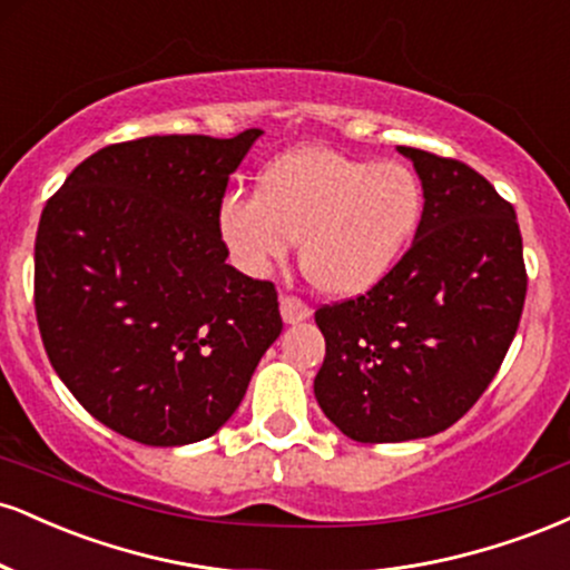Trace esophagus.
<instances>
[{"mask_svg":"<svg viewBox=\"0 0 570 570\" xmlns=\"http://www.w3.org/2000/svg\"><path fill=\"white\" fill-rule=\"evenodd\" d=\"M281 305V318H284V324H299L305 322V318H311V307H307L303 299L292 297V294H284V297L278 299Z\"/></svg>","mask_w":570,"mask_h":570,"instance_id":"1","label":"esophagus"}]
</instances>
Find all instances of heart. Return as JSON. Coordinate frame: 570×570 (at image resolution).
Segmentation results:
<instances>
[{
	"label": "heart",
	"mask_w": 570,
	"mask_h": 570,
	"mask_svg": "<svg viewBox=\"0 0 570 570\" xmlns=\"http://www.w3.org/2000/svg\"><path fill=\"white\" fill-rule=\"evenodd\" d=\"M421 214V181L404 163L307 144L267 163L254 195L222 200L217 230L248 276L284 265L299 238L307 281L330 297H358L394 271Z\"/></svg>",
	"instance_id": "1"
}]
</instances>
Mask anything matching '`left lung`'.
Here are the masks:
<instances>
[{
    "mask_svg": "<svg viewBox=\"0 0 570 570\" xmlns=\"http://www.w3.org/2000/svg\"><path fill=\"white\" fill-rule=\"evenodd\" d=\"M423 187L415 240L375 289L324 305L318 407L356 442H410L466 415L525 303L514 208L466 163L399 147Z\"/></svg>",
    "mask_w": 570,
    "mask_h": 570,
    "instance_id": "obj_1",
    "label": "left lung"
}]
</instances>
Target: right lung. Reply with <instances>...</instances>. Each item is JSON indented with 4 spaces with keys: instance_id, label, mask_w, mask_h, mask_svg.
<instances>
[{
    "instance_id": "right-lung-1",
    "label": "right lung",
    "mask_w": 570,
    "mask_h": 570,
    "mask_svg": "<svg viewBox=\"0 0 570 570\" xmlns=\"http://www.w3.org/2000/svg\"><path fill=\"white\" fill-rule=\"evenodd\" d=\"M259 136L112 144L45 206V351L77 402L128 440L181 448L217 434L281 335L273 284L227 265L217 230L227 179Z\"/></svg>"
}]
</instances>
